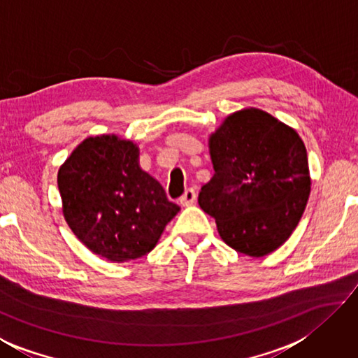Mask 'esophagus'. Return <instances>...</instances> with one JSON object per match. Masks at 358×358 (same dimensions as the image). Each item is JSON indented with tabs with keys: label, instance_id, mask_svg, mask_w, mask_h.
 <instances>
[{
	"label": "esophagus",
	"instance_id": "obj_1",
	"mask_svg": "<svg viewBox=\"0 0 358 358\" xmlns=\"http://www.w3.org/2000/svg\"><path fill=\"white\" fill-rule=\"evenodd\" d=\"M194 201H196V191L194 189H186L183 196L180 197V203L183 206H191Z\"/></svg>",
	"mask_w": 358,
	"mask_h": 358
}]
</instances>
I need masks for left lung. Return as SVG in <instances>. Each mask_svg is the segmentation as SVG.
Returning a JSON list of instances; mask_svg holds the SVG:
<instances>
[{
  "mask_svg": "<svg viewBox=\"0 0 358 358\" xmlns=\"http://www.w3.org/2000/svg\"><path fill=\"white\" fill-rule=\"evenodd\" d=\"M213 178L199 205L236 252L264 257L291 236L311 189L307 148L296 129L257 108L230 114L208 141Z\"/></svg>",
  "mask_w": 358,
  "mask_h": 358,
  "instance_id": "8db88e82",
  "label": "left lung"
}]
</instances>
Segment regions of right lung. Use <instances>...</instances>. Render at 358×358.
<instances>
[{
  "label": "right lung",
  "mask_w": 358,
  "mask_h": 358,
  "mask_svg": "<svg viewBox=\"0 0 358 358\" xmlns=\"http://www.w3.org/2000/svg\"><path fill=\"white\" fill-rule=\"evenodd\" d=\"M57 187L75 236L113 263L147 255L180 211L141 169L139 147L115 134L84 139L57 172Z\"/></svg>",
  "instance_id": "add662e5"
}]
</instances>
